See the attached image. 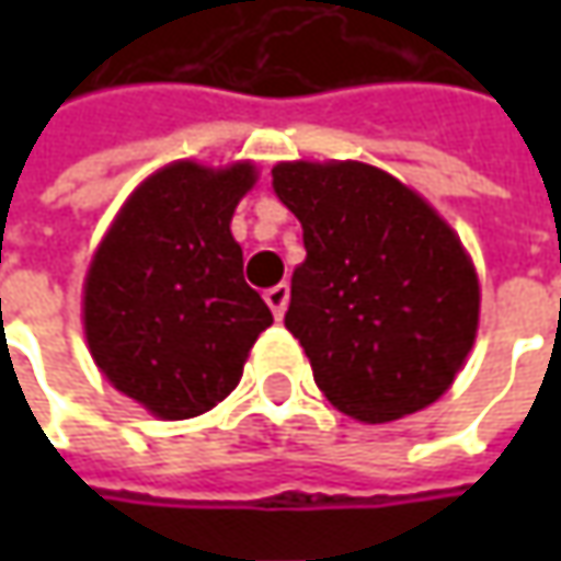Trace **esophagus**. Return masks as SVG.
Returning a JSON list of instances; mask_svg holds the SVG:
<instances>
[{
  "instance_id": "obj_1",
  "label": "esophagus",
  "mask_w": 561,
  "mask_h": 561,
  "mask_svg": "<svg viewBox=\"0 0 561 561\" xmlns=\"http://www.w3.org/2000/svg\"><path fill=\"white\" fill-rule=\"evenodd\" d=\"M265 302L271 306L274 318H284V312H287V302H290V287H287V284L271 287V290L265 293Z\"/></svg>"
}]
</instances>
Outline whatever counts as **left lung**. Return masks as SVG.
<instances>
[{
    "label": "left lung",
    "mask_w": 561,
    "mask_h": 561,
    "mask_svg": "<svg viewBox=\"0 0 561 561\" xmlns=\"http://www.w3.org/2000/svg\"><path fill=\"white\" fill-rule=\"evenodd\" d=\"M271 178L306 247L284 324L321 393L368 424L440 399L474 343L481 306L453 227L371 164H277Z\"/></svg>",
    "instance_id": "1"
}]
</instances>
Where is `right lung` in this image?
<instances>
[{"label": "right lung", "mask_w": 561, "mask_h": 561, "mask_svg": "<svg viewBox=\"0 0 561 561\" xmlns=\"http://www.w3.org/2000/svg\"><path fill=\"white\" fill-rule=\"evenodd\" d=\"M252 181V164H168L127 199L93 255L83 290L90 353L159 419L218 405L274 321L243 280V249L230 237Z\"/></svg>", "instance_id": "add662e5"}]
</instances>
